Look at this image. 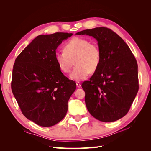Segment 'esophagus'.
<instances>
[{
    "mask_svg": "<svg viewBox=\"0 0 151 151\" xmlns=\"http://www.w3.org/2000/svg\"><path fill=\"white\" fill-rule=\"evenodd\" d=\"M76 86H77V88H81V83H79V82H77V83H76Z\"/></svg>",
    "mask_w": 151,
    "mask_h": 151,
    "instance_id": "1",
    "label": "esophagus"
}]
</instances>
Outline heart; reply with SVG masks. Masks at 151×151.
<instances>
[{"instance_id": "obj_1", "label": "heart", "mask_w": 151, "mask_h": 151, "mask_svg": "<svg viewBox=\"0 0 151 151\" xmlns=\"http://www.w3.org/2000/svg\"><path fill=\"white\" fill-rule=\"evenodd\" d=\"M101 52L98 45L90 43L88 39L75 37L65 44L64 50L55 53V60L63 73H68L74 65L76 67L70 74V78L81 81L94 72L101 62Z\"/></svg>"}]
</instances>
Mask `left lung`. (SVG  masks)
Instances as JSON below:
<instances>
[{"label": "left lung", "instance_id": "8db88e82", "mask_svg": "<svg viewBox=\"0 0 151 151\" xmlns=\"http://www.w3.org/2000/svg\"><path fill=\"white\" fill-rule=\"evenodd\" d=\"M97 40L101 62L89 81L82 84L87 109L96 119L112 122L129 111L139 91L138 65L123 40L111 29L99 27L78 32Z\"/></svg>", "mask_w": 151, "mask_h": 151}]
</instances>
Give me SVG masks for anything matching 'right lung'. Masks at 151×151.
Listing matches in <instances>:
<instances>
[{"instance_id": "obj_1", "label": "right lung", "mask_w": 151, "mask_h": 151, "mask_svg": "<svg viewBox=\"0 0 151 151\" xmlns=\"http://www.w3.org/2000/svg\"><path fill=\"white\" fill-rule=\"evenodd\" d=\"M72 35H39L15 60L12 93L24 116L40 126H53L65 117L76 89V83L62 74L55 60L58 45Z\"/></svg>"}]
</instances>
